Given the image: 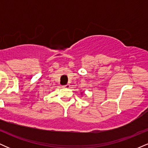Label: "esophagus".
<instances>
[{"label": "esophagus", "instance_id": "34e87169", "mask_svg": "<svg viewBox=\"0 0 148 148\" xmlns=\"http://www.w3.org/2000/svg\"><path fill=\"white\" fill-rule=\"evenodd\" d=\"M70 84H67V85H64V86H62L64 88H70Z\"/></svg>", "mask_w": 148, "mask_h": 148}]
</instances>
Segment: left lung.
<instances>
[{
  "mask_svg": "<svg viewBox=\"0 0 148 148\" xmlns=\"http://www.w3.org/2000/svg\"><path fill=\"white\" fill-rule=\"evenodd\" d=\"M81 95H83V92H81Z\"/></svg>",
  "mask_w": 148,
  "mask_h": 148,
  "instance_id": "left-lung-1",
  "label": "left lung"
}]
</instances>
